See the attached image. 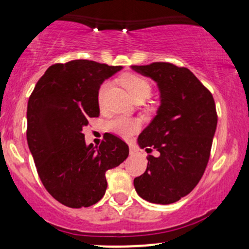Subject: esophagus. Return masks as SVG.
<instances>
[{
	"label": "esophagus",
	"mask_w": 249,
	"mask_h": 249,
	"mask_svg": "<svg viewBox=\"0 0 249 249\" xmlns=\"http://www.w3.org/2000/svg\"><path fill=\"white\" fill-rule=\"evenodd\" d=\"M137 154H138V150H137L136 147L131 145V146H130V156H137Z\"/></svg>",
	"instance_id": "esophagus-1"
}]
</instances>
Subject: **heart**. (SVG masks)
<instances>
[{
  "label": "heart",
  "mask_w": 249,
  "mask_h": 249,
  "mask_svg": "<svg viewBox=\"0 0 249 249\" xmlns=\"http://www.w3.org/2000/svg\"><path fill=\"white\" fill-rule=\"evenodd\" d=\"M122 84L126 88L128 93L132 96L134 101L138 98H146L150 95L151 89H152L151 83L145 77L136 75V73H124L122 76ZM108 88H110L108 82H104L101 85L98 91L99 102H102V99L104 98ZM107 127L112 133L118 134L123 138H128L139 130L141 124L136 119L127 118V117H116V118L107 122Z\"/></svg>",
  "instance_id": "b5f03b06"
}]
</instances>
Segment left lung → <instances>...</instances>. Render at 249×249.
Returning <instances> with one entry per match:
<instances>
[{
  "mask_svg": "<svg viewBox=\"0 0 249 249\" xmlns=\"http://www.w3.org/2000/svg\"><path fill=\"white\" fill-rule=\"evenodd\" d=\"M131 69L157 83L160 99L137 139L139 147L159 156L148 157L134 188L148 202L173 204L196 186L207 166L218 123L213 96L186 68L156 62Z\"/></svg>",
  "mask_w": 249,
  "mask_h": 249,
  "instance_id": "left-lung-1",
  "label": "left lung"
}]
</instances>
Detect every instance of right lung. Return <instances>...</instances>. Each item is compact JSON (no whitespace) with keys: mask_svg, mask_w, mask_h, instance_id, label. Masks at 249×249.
Listing matches in <instances>:
<instances>
[{"mask_svg":"<svg viewBox=\"0 0 249 249\" xmlns=\"http://www.w3.org/2000/svg\"><path fill=\"white\" fill-rule=\"evenodd\" d=\"M123 67L88 59L53 64L37 82L27 110V141L37 173L57 201L89 207L103 198L105 172L121 165L128 146L108 133L99 147L85 144L83 127L99 116L103 82Z\"/></svg>","mask_w":249,"mask_h":249,"instance_id":"add662e5","label":"right lung"}]
</instances>
